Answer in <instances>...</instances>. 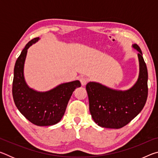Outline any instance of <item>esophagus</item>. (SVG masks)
<instances>
[{"mask_svg":"<svg viewBox=\"0 0 158 158\" xmlns=\"http://www.w3.org/2000/svg\"><path fill=\"white\" fill-rule=\"evenodd\" d=\"M79 80H80V82H81V84L83 85V86H84V85H85V84H86L87 83H88V81H89V80H88V79L85 78V77H81Z\"/></svg>","mask_w":158,"mask_h":158,"instance_id":"obj_1","label":"esophagus"}]
</instances>
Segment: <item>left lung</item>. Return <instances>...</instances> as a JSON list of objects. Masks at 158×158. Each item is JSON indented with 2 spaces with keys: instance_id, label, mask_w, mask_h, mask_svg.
Wrapping results in <instances>:
<instances>
[{
  "instance_id": "left-lung-1",
  "label": "left lung",
  "mask_w": 158,
  "mask_h": 158,
  "mask_svg": "<svg viewBox=\"0 0 158 158\" xmlns=\"http://www.w3.org/2000/svg\"><path fill=\"white\" fill-rule=\"evenodd\" d=\"M139 53V76L136 84L125 91L116 90L99 83L89 82L85 89L93 121L99 126L119 129L129 123L142 110L148 97V71L141 50L133 45Z\"/></svg>"
}]
</instances>
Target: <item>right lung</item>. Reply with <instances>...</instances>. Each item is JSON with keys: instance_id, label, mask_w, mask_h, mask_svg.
Wrapping results in <instances>:
<instances>
[{"instance_id": "right-lung-1", "label": "right lung", "mask_w": 158, "mask_h": 158, "mask_svg": "<svg viewBox=\"0 0 158 158\" xmlns=\"http://www.w3.org/2000/svg\"><path fill=\"white\" fill-rule=\"evenodd\" d=\"M31 40L16 61L12 82V96L16 106L26 119L37 126L58 123L65 114L74 89L81 86L79 81L62 84L47 92H37L29 88L23 77V65L27 49L38 40Z\"/></svg>"}]
</instances>
